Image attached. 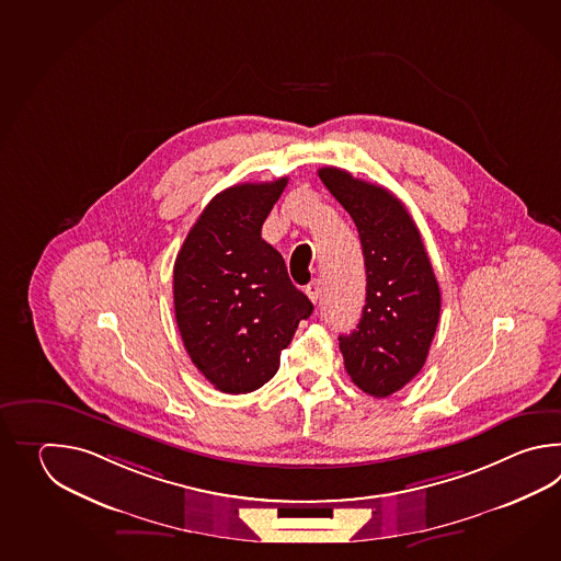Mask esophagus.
Listing matches in <instances>:
<instances>
[{
  "label": "esophagus",
  "mask_w": 561,
  "mask_h": 561,
  "mask_svg": "<svg viewBox=\"0 0 561 561\" xmlns=\"http://www.w3.org/2000/svg\"><path fill=\"white\" fill-rule=\"evenodd\" d=\"M307 295H309L310 300L312 302H319L322 297V286L319 280H312L309 286H307Z\"/></svg>",
  "instance_id": "esophagus-1"
}]
</instances>
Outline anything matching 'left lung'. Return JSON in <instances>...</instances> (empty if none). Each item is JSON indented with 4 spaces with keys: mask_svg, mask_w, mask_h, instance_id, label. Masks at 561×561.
<instances>
[{
    "mask_svg": "<svg viewBox=\"0 0 561 561\" xmlns=\"http://www.w3.org/2000/svg\"><path fill=\"white\" fill-rule=\"evenodd\" d=\"M319 179L353 218L365 256L367 297L357 329L339 336L351 381L373 397L403 389L430 355L442 293L419 228L391 192L327 167Z\"/></svg>",
    "mask_w": 561,
    "mask_h": 561,
    "instance_id": "obj_1",
    "label": "left lung"
}]
</instances>
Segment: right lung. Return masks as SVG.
I'll return each mask as SVG.
<instances>
[{
	"instance_id": "add662e5",
	"label": "right lung",
	"mask_w": 561,
	"mask_h": 561,
	"mask_svg": "<svg viewBox=\"0 0 561 561\" xmlns=\"http://www.w3.org/2000/svg\"><path fill=\"white\" fill-rule=\"evenodd\" d=\"M288 179L216 194L174 263V312L194 367L222 393H251L275 377L312 302L261 237Z\"/></svg>"
}]
</instances>
